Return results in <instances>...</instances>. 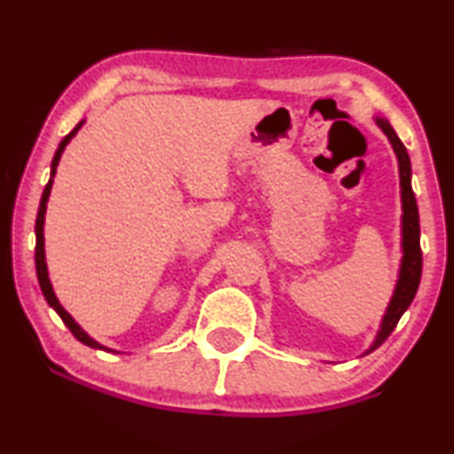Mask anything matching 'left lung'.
I'll return each mask as SVG.
<instances>
[{"mask_svg": "<svg viewBox=\"0 0 454 454\" xmlns=\"http://www.w3.org/2000/svg\"><path fill=\"white\" fill-rule=\"evenodd\" d=\"M374 122L383 130L389 139V144L395 152L397 168H400V199H402V260L400 270H397L395 289L393 296L387 304L383 319H380L379 332H376L372 345L365 348L364 355L372 353L389 338V334L395 330L400 317L406 313L411 307L420 283V270H423V254H420V226H419V207L417 199L412 192V168H411V156H408L406 147L395 135V130L389 124V120L374 116Z\"/></svg>", "mask_w": 454, "mask_h": 454, "instance_id": "8db88e82", "label": "left lung"}]
</instances>
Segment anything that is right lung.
Here are the masks:
<instances>
[{
	"instance_id": "obj_1",
	"label": "right lung",
	"mask_w": 454,
	"mask_h": 454,
	"mask_svg": "<svg viewBox=\"0 0 454 454\" xmlns=\"http://www.w3.org/2000/svg\"><path fill=\"white\" fill-rule=\"evenodd\" d=\"M82 124H84V120L82 122L75 124V129L71 130L69 135H65V139L59 144L57 152H54V158H52V165H51V179H48L46 188H43V194H42V200H40V209H37V220H35V272H37V281H40V287H42V294L43 298H46V302L51 304V307L57 310L59 317L63 319V324L69 327L71 334L78 338L80 342H84L86 347H92V348H101V351H114V348L109 347H103L101 342H97L95 338H90L86 334L84 330H82L78 321L71 317L67 310L63 309V304L59 302L57 294H54L52 289V283H51V277H48V264H46V249H43V222H46V203H48V196H51V190H52V182H54V175H57V167H59V160H61V154L65 152V147L71 139L75 137V133L82 129ZM118 353V351H114Z\"/></svg>"
}]
</instances>
